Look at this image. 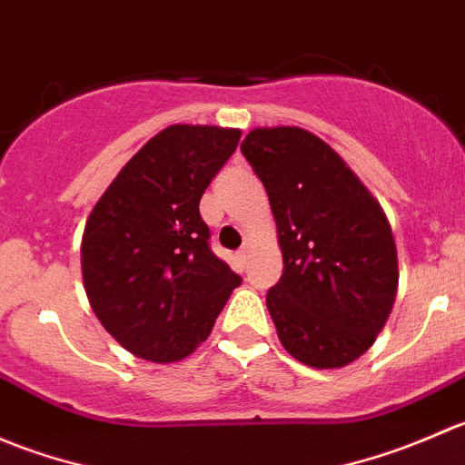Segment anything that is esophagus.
Returning <instances> with one entry per match:
<instances>
[{
	"label": "esophagus",
	"instance_id": "1",
	"mask_svg": "<svg viewBox=\"0 0 465 465\" xmlns=\"http://www.w3.org/2000/svg\"><path fill=\"white\" fill-rule=\"evenodd\" d=\"M238 259H241L242 262H247V259H250V247H242V250L238 252Z\"/></svg>",
	"mask_w": 465,
	"mask_h": 465
}]
</instances>
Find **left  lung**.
Instances as JSON below:
<instances>
[{
    "mask_svg": "<svg viewBox=\"0 0 465 465\" xmlns=\"http://www.w3.org/2000/svg\"><path fill=\"white\" fill-rule=\"evenodd\" d=\"M241 150L265 186L283 254V274L265 297L281 344L308 367H346L371 349L396 302L387 215L308 130L254 128Z\"/></svg>",
    "mask_w": 465,
    "mask_h": 465,
    "instance_id": "8db88e82",
    "label": "left lung"
}]
</instances>
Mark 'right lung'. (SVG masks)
<instances>
[{
    "label": "right lung",
    "mask_w": 465,
    "mask_h": 465,
    "mask_svg": "<svg viewBox=\"0 0 465 465\" xmlns=\"http://www.w3.org/2000/svg\"><path fill=\"white\" fill-rule=\"evenodd\" d=\"M241 130L168 125L94 204L81 242L89 306L133 355L177 362L209 337L241 276L211 252L200 200Z\"/></svg>",
    "instance_id": "right-lung-1"
}]
</instances>
